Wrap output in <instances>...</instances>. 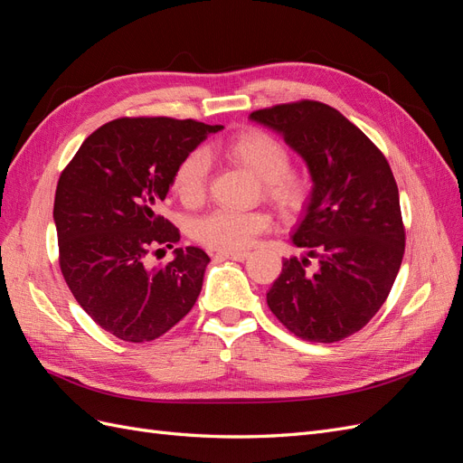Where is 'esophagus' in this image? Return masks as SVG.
Segmentation results:
<instances>
[{
	"instance_id": "1",
	"label": "esophagus",
	"mask_w": 463,
	"mask_h": 463,
	"mask_svg": "<svg viewBox=\"0 0 463 463\" xmlns=\"http://www.w3.org/2000/svg\"><path fill=\"white\" fill-rule=\"evenodd\" d=\"M249 257L247 250H237V253H226V250H220L216 253V259L223 260V259H230V260H237V262H243Z\"/></svg>"
}]
</instances>
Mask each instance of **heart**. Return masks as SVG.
<instances>
[{
    "label": "heart",
    "mask_w": 463,
    "mask_h": 463,
    "mask_svg": "<svg viewBox=\"0 0 463 463\" xmlns=\"http://www.w3.org/2000/svg\"><path fill=\"white\" fill-rule=\"evenodd\" d=\"M222 156L243 167L264 184L266 197L286 213L299 210L309 194V181L305 175L289 172V152L270 133L260 129L243 131L220 148ZM208 162L203 152H191L181 160L172 175V191L185 206L199 204L206 191ZM270 226L264 213H235V210H213L193 222L191 233L199 243L237 253L247 249Z\"/></svg>",
    "instance_id": "heart-1"
}]
</instances>
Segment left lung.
I'll return each mask as SVG.
<instances>
[{"instance_id": "left-lung-1", "label": "left lung", "mask_w": 463, "mask_h": 463, "mask_svg": "<svg viewBox=\"0 0 463 463\" xmlns=\"http://www.w3.org/2000/svg\"><path fill=\"white\" fill-rule=\"evenodd\" d=\"M249 119L282 137L313 181L291 233L305 255L282 260L266 303L298 338L338 342L376 315L398 276L405 232L396 179L367 135L326 104H282ZM309 258L319 260L315 273L304 270Z\"/></svg>"}]
</instances>
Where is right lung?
<instances>
[{
  "label": "right lung",
  "instance_id": "obj_1",
  "mask_svg": "<svg viewBox=\"0 0 463 463\" xmlns=\"http://www.w3.org/2000/svg\"><path fill=\"white\" fill-rule=\"evenodd\" d=\"M222 129L170 118L109 121L58 181L53 222L63 278L87 315L119 340H156L199 298L210 262L203 249L177 247L174 260L158 266L146 257L179 241L160 216L177 164Z\"/></svg>",
  "mask_w": 463,
  "mask_h": 463
}]
</instances>
